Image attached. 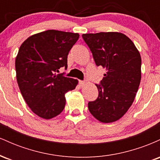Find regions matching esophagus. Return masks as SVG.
Listing matches in <instances>:
<instances>
[{
    "instance_id": "esophagus-1",
    "label": "esophagus",
    "mask_w": 160,
    "mask_h": 160,
    "mask_svg": "<svg viewBox=\"0 0 160 160\" xmlns=\"http://www.w3.org/2000/svg\"><path fill=\"white\" fill-rule=\"evenodd\" d=\"M80 86H85L86 84V80H80Z\"/></svg>"
}]
</instances>
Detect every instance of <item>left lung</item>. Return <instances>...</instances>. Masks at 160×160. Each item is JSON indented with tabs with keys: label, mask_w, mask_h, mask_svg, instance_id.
I'll use <instances>...</instances> for the list:
<instances>
[{
	"label": "left lung",
	"mask_w": 160,
	"mask_h": 160,
	"mask_svg": "<svg viewBox=\"0 0 160 160\" xmlns=\"http://www.w3.org/2000/svg\"><path fill=\"white\" fill-rule=\"evenodd\" d=\"M97 66L106 74L96 84L98 96L88 103L89 111L102 122H112L123 116L135 98L141 78V58L133 42L119 32L83 34Z\"/></svg>",
	"instance_id": "obj_1"
}]
</instances>
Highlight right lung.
Returning <instances> with one entry per match:
<instances>
[{
  "label": "right lung",
  "instance_id": "right-lung-1",
  "mask_svg": "<svg viewBox=\"0 0 160 160\" xmlns=\"http://www.w3.org/2000/svg\"><path fill=\"white\" fill-rule=\"evenodd\" d=\"M78 33L47 30L29 37L16 58V79L25 102L35 114L49 120L63 111L65 95L78 80L56 74L68 68V55L78 41Z\"/></svg>",
  "mask_w": 160,
  "mask_h": 160
}]
</instances>
